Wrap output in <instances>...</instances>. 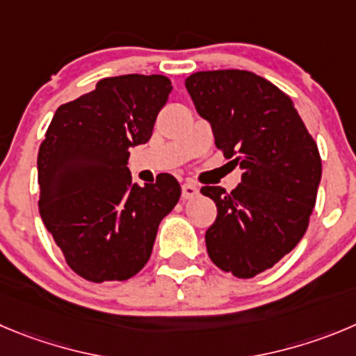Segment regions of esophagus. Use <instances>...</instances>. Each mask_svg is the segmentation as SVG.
<instances>
[{"instance_id": "34e87169", "label": "esophagus", "mask_w": 356, "mask_h": 356, "mask_svg": "<svg viewBox=\"0 0 356 356\" xmlns=\"http://www.w3.org/2000/svg\"><path fill=\"white\" fill-rule=\"evenodd\" d=\"M198 186L193 184V182H184L182 184V198H186V200H189V198H195L198 195Z\"/></svg>"}]
</instances>
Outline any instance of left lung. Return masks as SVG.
<instances>
[{"label":"left lung","mask_w":356,"mask_h":356,"mask_svg":"<svg viewBox=\"0 0 356 356\" xmlns=\"http://www.w3.org/2000/svg\"><path fill=\"white\" fill-rule=\"evenodd\" d=\"M216 145L242 170L228 193L204 186L218 218L205 232L211 260L242 279L274 267L304 237L316 204L321 158L291 99L245 70L197 72L186 79Z\"/></svg>","instance_id":"1"}]
</instances>
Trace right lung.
Wrapping results in <instances>:
<instances>
[{
  "label": "right lung",
  "instance_id": "right-lung-1",
  "mask_svg": "<svg viewBox=\"0 0 356 356\" xmlns=\"http://www.w3.org/2000/svg\"><path fill=\"white\" fill-rule=\"evenodd\" d=\"M170 91L163 75L102 79L56 111L40 145V216L66 264L92 283L137 274L181 197L174 175L140 188L126 167L129 149L151 138Z\"/></svg>",
  "mask_w": 356,
  "mask_h": 356
}]
</instances>
